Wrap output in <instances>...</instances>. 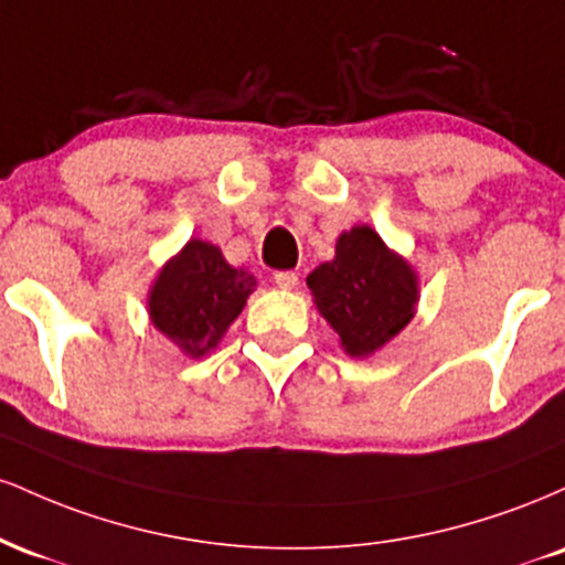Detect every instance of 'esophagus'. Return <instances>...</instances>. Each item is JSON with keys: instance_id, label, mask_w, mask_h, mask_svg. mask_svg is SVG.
Wrapping results in <instances>:
<instances>
[{"instance_id": "34e87169", "label": "esophagus", "mask_w": 565, "mask_h": 565, "mask_svg": "<svg viewBox=\"0 0 565 565\" xmlns=\"http://www.w3.org/2000/svg\"><path fill=\"white\" fill-rule=\"evenodd\" d=\"M274 281L278 289H295L297 284H300V276H297L295 270H278V274L274 276Z\"/></svg>"}]
</instances>
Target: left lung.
<instances>
[{
  "label": "left lung",
  "mask_w": 565,
  "mask_h": 565,
  "mask_svg": "<svg viewBox=\"0 0 565 565\" xmlns=\"http://www.w3.org/2000/svg\"><path fill=\"white\" fill-rule=\"evenodd\" d=\"M316 310L350 359H369L398 337L417 313L419 276L372 225L342 231L334 257L308 276Z\"/></svg>",
  "instance_id": "left-lung-1"
}]
</instances>
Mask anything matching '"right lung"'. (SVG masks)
Segmentation results:
<instances>
[{
	"instance_id": "obj_1",
	"label": "right lung",
	"mask_w": 565,
	"mask_h": 565,
	"mask_svg": "<svg viewBox=\"0 0 565 565\" xmlns=\"http://www.w3.org/2000/svg\"><path fill=\"white\" fill-rule=\"evenodd\" d=\"M255 287L257 278L233 268L220 246L191 238L153 278L146 297L148 319L180 353L201 359L217 348Z\"/></svg>"
}]
</instances>
